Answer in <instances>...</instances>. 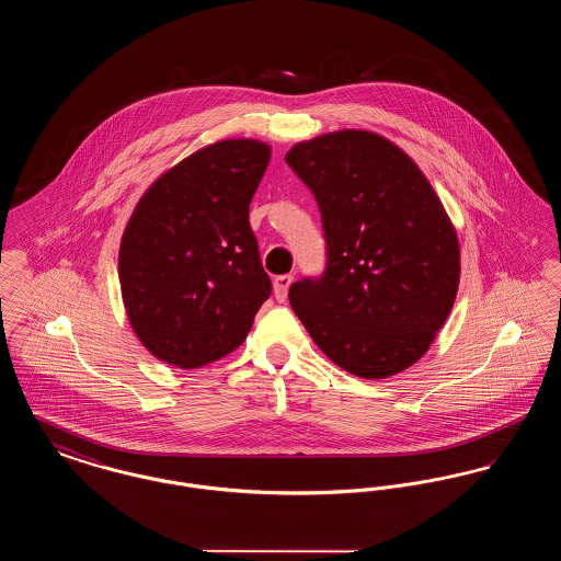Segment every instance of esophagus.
Here are the masks:
<instances>
[{
	"label": "esophagus",
	"instance_id": "esophagus-1",
	"mask_svg": "<svg viewBox=\"0 0 561 561\" xmlns=\"http://www.w3.org/2000/svg\"><path fill=\"white\" fill-rule=\"evenodd\" d=\"M294 275H277L275 277V282H273V293H275V298L279 300V302H284L286 298H288V290H290V286H293Z\"/></svg>",
	"mask_w": 561,
	"mask_h": 561
}]
</instances>
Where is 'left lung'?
I'll return each mask as SVG.
<instances>
[{"label": "left lung", "mask_w": 561, "mask_h": 561, "mask_svg": "<svg viewBox=\"0 0 561 561\" xmlns=\"http://www.w3.org/2000/svg\"><path fill=\"white\" fill-rule=\"evenodd\" d=\"M286 163L316 195L325 240L323 273L290 286L294 313L347 373L410 368L448 320L460 275L456 231L425 174L366 130L298 142Z\"/></svg>", "instance_id": "obj_1"}]
</instances>
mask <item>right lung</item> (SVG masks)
Segmentation results:
<instances>
[{"label":"right lung","instance_id":"obj_1","mask_svg":"<svg viewBox=\"0 0 561 561\" xmlns=\"http://www.w3.org/2000/svg\"><path fill=\"white\" fill-rule=\"evenodd\" d=\"M271 149L220 140L176 163L140 197L119 248V284L138 341L197 368L248 336L271 296L248 213Z\"/></svg>","mask_w":561,"mask_h":561}]
</instances>
